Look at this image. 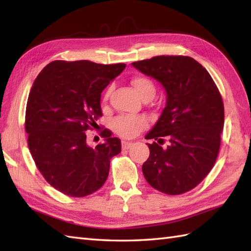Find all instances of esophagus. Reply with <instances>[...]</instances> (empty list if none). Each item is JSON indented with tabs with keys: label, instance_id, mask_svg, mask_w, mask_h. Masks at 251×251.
Returning <instances> with one entry per match:
<instances>
[{
	"label": "esophagus",
	"instance_id": "obj_1",
	"mask_svg": "<svg viewBox=\"0 0 251 251\" xmlns=\"http://www.w3.org/2000/svg\"><path fill=\"white\" fill-rule=\"evenodd\" d=\"M132 145H134V143L132 142H129V141H122V148L124 149V150H128L129 148H131L132 147Z\"/></svg>",
	"mask_w": 251,
	"mask_h": 251
}]
</instances>
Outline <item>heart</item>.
I'll use <instances>...</instances> for the list:
<instances>
[{
    "label": "heart",
    "instance_id": "heart-1",
    "mask_svg": "<svg viewBox=\"0 0 251 251\" xmlns=\"http://www.w3.org/2000/svg\"><path fill=\"white\" fill-rule=\"evenodd\" d=\"M131 85L134 86L137 94L142 99L153 97L155 94V85L153 81L146 75H136L131 78ZM110 90L104 94V100L108 99ZM148 126V122L143 116H119L112 123V128L117 135L124 138H132L139 134Z\"/></svg>",
    "mask_w": 251,
    "mask_h": 251
}]
</instances>
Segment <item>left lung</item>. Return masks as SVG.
<instances>
[{
	"label": "left lung",
	"instance_id": "1",
	"mask_svg": "<svg viewBox=\"0 0 251 251\" xmlns=\"http://www.w3.org/2000/svg\"><path fill=\"white\" fill-rule=\"evenodd\" d=\"M164 86L166 106L147 139L150 156L142 173L152 188L168 195L199 185L214 167L225 124V106L214 79L188 56H156L132 62ZM169 145L163 148V137Z\"/></svg>",
	"mask_w": 251,
	"mask_h": 251
}]
</instances>
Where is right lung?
Returning <instances> with one entry per match:
<instances>
[{
  "label": "right lung",
  "mask_w": 251,
  "mask_h": 251,
  "mask_svg": "<svg viewBox=\"0 0 251 251\" xmlns=\"http://www.w3.org/2000/svg\"><path fill=\"white\" fill-rule=\"evenodd\" d=\"M125 63L55 60L37 75L30 90L25 128L32 158L52 188L72 197L99 190L109 176L110 159L121 152V140L104 128L105 140L92 148L85 131L102 116V90Z\"/></svg>",
  "instance_id": "right-lung-1"
}]
</instances>
